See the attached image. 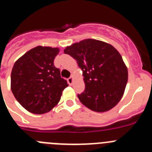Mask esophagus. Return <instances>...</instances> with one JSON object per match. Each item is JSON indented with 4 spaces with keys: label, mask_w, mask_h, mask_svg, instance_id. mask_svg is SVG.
<instances>
[{
    "label": "esophagus",
    "mask_w": 152,
    "mask_h": 152,
    "mask_svg": "<svg viewBox=\"0 0 152 152\" xmlns=\"http://www.w3.org/2000/svg\"><path fill=\"white\" fill-rule=\"evenodd\" d=\"M68 83L69 85H72V83H73V78H72V77H69V78L68 79Z\"/></svg>",
    "instance_id": "34e87169"
}]
</instances>
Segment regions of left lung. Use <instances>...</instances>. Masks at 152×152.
I'll return each instance as SVG.
<instances>
[{
    "mask_svg": "<svg viewBox=\"0 0 152 152\" xmlns=\"http://www.w3.org/2000/svg\"><path fill=\"white\" fill-rule=\"evenodd\" d=\"M65 54L77 61L82 70L85 90L77 94L85 107L106 112L121 100L128 81V70L121 55L113 45L87 39L67 46Z\"/></svg>",
    "mask_w": 152,
    "mask_h": 152,
    "instance_id": "obj_1",
    "label": "left lung"
}]
</instances>
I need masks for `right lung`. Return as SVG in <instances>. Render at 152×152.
<instances>
[{
	"label": "right lung",
	"instance_id": "add662e5",
	"mask_svg": "<svg viewBox=\"0 0 152 152\" xmlns=\"http://www.w3.org/2000/svg\"><path fill=\"white\" fill-rule=\"evenodd\" d=\"M58 52V48L39 45L26 52L13 64L12 93L21 106L32 113L49 112L68 86L54 65Z\"/></svg>",
	"mask_w": 152,
	"mask_h": 152
}]
</instances>
